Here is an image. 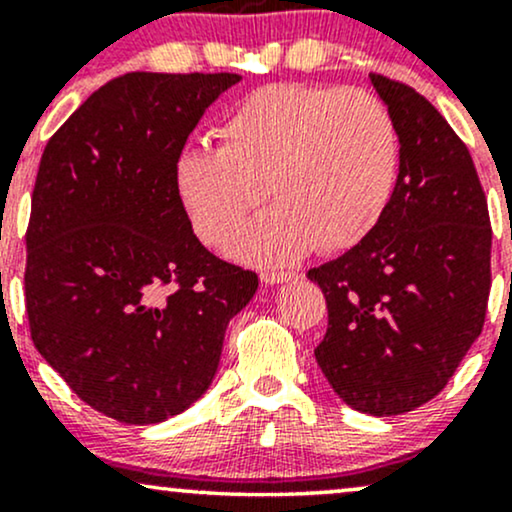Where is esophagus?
<instances>
[{
  "instance_id": "34e87169",
  "label": "esophagus",
  "mask_w": 512,
  "mask_h": 512,
  "mask_svg": "<svg viewBox=\"0 0 512 512\" xmlns=\"http://www.w3.org/2000/svg\"><path fill=\"white\" fill-rule=\"evenodd\" d=\"M262 284H289V281H296L298 279V272H293V269H267V272L260 274Z\"/></svg>"
}]
</instances>
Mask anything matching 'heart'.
<instances>
[{"mask_svg": "<svg viewBox=\"0 0 512 512\" xmlns=\"http://www.w3.org/2000/svg\"><path fill=\"white\" fill-rule=\"evenodd\" d=\"M219 149L178 156L175 192L199 240L219 248L262 202L274 204L231 245L250 262H291L320 245L354 248L383 219L399 168L390 110L361 88L272 84L216 127Z\"/></svg>", "mask_w": 512, "mask_h": 512, "instance_id": "b5f03b06", "label": "heart"}]
</instances>
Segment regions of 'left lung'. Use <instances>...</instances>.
<instances>
[{"instance_id":"left-lung-1","label":"left lung","mask_w":512,"mask_h":512,"mask_svg":"<svg viewBox=\"0 0 512 512\" xmlns=\"http://www.w3.org/2000/svg\"><path fill=\"white\" fill-rule=\"evenodd\" d=\"M399 139L383 219L337 260L310 269L327 301L317 366L351 409L395 416L448 385L481 334L491 221L472 156L414 88L370 74Z\"/></svg>"}]
</instances>
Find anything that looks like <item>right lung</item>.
Segmentation results:
<instances>
[{
    "label": "right lung",
    "mask_w": 512,
    "mask_h": 512,
    "mask_svg": "<svg viewBox=\"0 0 512 512\" xmlns=\"http://www.w3.org/2000/svg\"><path fill=\"white\" fill-rule=\"evenodd\" d=\"M238 74L132 72L52 134L26 231V313L40 356L122 424H158L214 380L257 274L199 243L173 168Z\"/></svg>",
    "instance_id": "obj_1"
}]
</instances>
